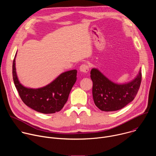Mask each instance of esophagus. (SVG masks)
Wrapping results in <instances>:
<instances>
[{
    "label": "esophagus",
    "mask_w": 156,
    "mask_h": 156,
    "mask_svg": "<svg viewBox=\"0 0 156 156\" xmlns=\"http://www.w3.org/2000/svg\"><path fill=\"white\" fill-rule=\"evenodd\" d=\"M90 67H89L88 65L87 64H82L80 66V72H81L82 73H86L88 72L89 71V69Z\"/></svg>",
    "instance_id": "obj_1"
}]
</instances>
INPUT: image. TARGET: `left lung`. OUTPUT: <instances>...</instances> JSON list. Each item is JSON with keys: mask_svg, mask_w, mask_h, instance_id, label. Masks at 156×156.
<instances>
[{"mask_svg": "<svg viewBox=\"0 0 156 156\" xmlns=\"http://www.w3.org/2000/svg\"><path fill=\"white\" fill-rule=\"evenodd\" d=\"M141 72L130 82L118 84L108 79L98 69L91 71L93 83V97L95 105L101 110L112 112L120 110L135 99L141 82Z\"/></svg>", "mask_w": 156, "mask_h": 156, "instance_id": "left-lung-1", "label": "left lung"}]
</instances>
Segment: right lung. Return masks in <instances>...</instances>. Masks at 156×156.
Masks as SVG:
<instances>
[{
	"instance_id": "obj_1",
	"label": "right lung",
	"mask_w": 156,
	"mask_h": 156,
	"mask_svg": "<svg viewBox=\"0 0 156 156\" xmlns=\"http://www.w3.org/2000/svg\"><path fill=\"white\" fill-rule=\"evenodd\" d=\"M16 56V53L12 66L13 79L21 100L38 112L48 114L59 112L67 101L72 88L76 81L77 70L63 72L44 87L28 88L22 85L18 79L15 68Z\"/></svg>"
}]
</instances>
